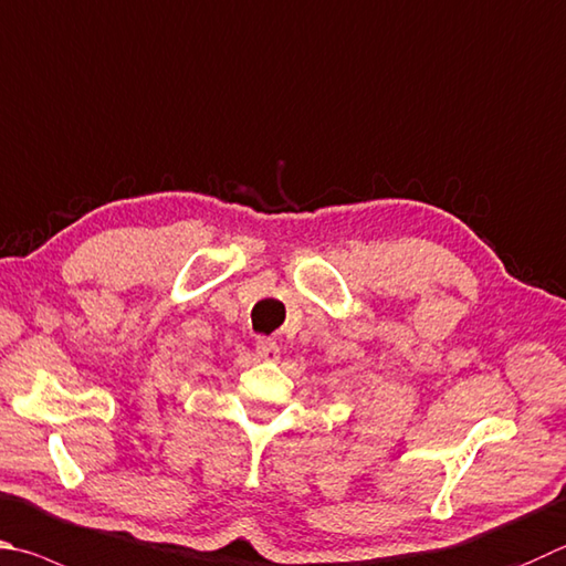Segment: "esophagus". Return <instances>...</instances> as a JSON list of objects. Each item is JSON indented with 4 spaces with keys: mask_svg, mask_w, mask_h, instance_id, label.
<instances>
[{
    "mask_svg": "<svg viewBox=\"0 0 566 566\" xmlns=\"http://www.w3.org/2000/svg\"><path fill=\"white\" fill-rule=\"evenodd\" d=\"M254 352H256V356H260L262 361H266V364H274L276 358H280V346H276L274 338H264V336L256 338Z\"/></svg>",
    "mask_w": 566,
    "mask_h": 566,
    "instance_id": "34e87169",
    "label": "esophagus"
}]
</instances>
